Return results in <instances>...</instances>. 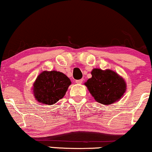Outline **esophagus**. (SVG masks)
Masks as SVG:
<instances>
[{
    "mask_svg": "<svg viewBox=\"0 0 152 152\" xmlns=\"http://www.w3.org/2000/svg\"><path fill=\"white\" fill-rule=\"evenodd\" d=\"M82 82H83V80H82V79L76 80V83H77V84H81V83H82Z\"/></svg>",
    "mask_w": 152,
    "mask_h": 152,
    "instance_id": "esophagus-1",
    "label": "esophagus"
}]
</instances>
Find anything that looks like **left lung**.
Masks as SVG:
<instances>
[{"label": "left lung", "mask_w": 152, "mask_h": 152, "mask_svg": "<svg viewBox=\"0 0 152 152\" xmlns=\"http://www.w3.org/2000/svg\"><path fill=\"white\" fill-rule=\"evenodd\" d=\"M84 85L95 101L104 105H111L122 98L126 90L123 77L111 69H94Z\"/></svg>", "instance_id": "obj_1"}]
</instances>
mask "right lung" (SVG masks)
<instances>
[{
    "label": "right lung",
    "mask_w": 152,
    "mask_h": 152,
    "mask_svg": "<svg viewBox=\"0 0 152 152\" xmlns=\"http://www.w3.org/2000/svg\"><path fill=\"white\" fill-rule=\"evenodd\" d=\"M71 84V80L62 72L44 71L35 80L33 94L40 104L53 105L65 96Z\"/></svg>",
    "instance_id": "add662e5"
}]
</instances>
